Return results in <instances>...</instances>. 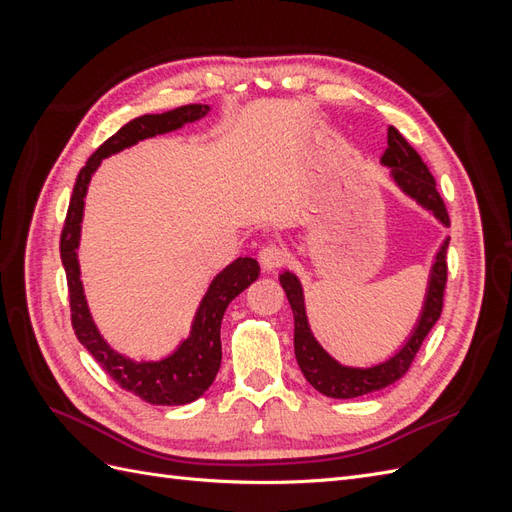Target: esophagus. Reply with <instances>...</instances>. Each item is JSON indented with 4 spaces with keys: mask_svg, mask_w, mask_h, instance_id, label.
Segmentation results:
<instances>
[{
    "mask_svg": "<svg viewBox=\"0 0 512 512\" xmlns=\"http://www.w3.org/2000/svg\"><path fill=\"white\" fill-rule=\"evenodd\" d=\"M258 258H260V265L265 267V269H277V267H282L284 262H286L288 252L284 250L282 245H277V243H267V245H262V247H260Z\"/></svg>",
    "mask_w": 512,
    "mask_h": 512,
    "instance_id": "esophagus-1",
    "label": "esophagus"
}]
</instances>
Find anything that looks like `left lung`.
<instances>
[{
  "mask_svg": "<svg viewBox=\"0 0 512 512\" xmlns=\"http://www.w3.org/2000/svg\"><path fill=\"white\" fill-rule=\"evenodd\" d=\"M380 164L389 168V179L401 194L410 198L423 211H427L440 226H451L444 200L436 190V179L431 177L427 164L418 156L416 149L393 126L389 128V147L382 153ZM448 241H451V237H444L438 252L431 258L423 305L416 316L412 331L397 346V350H393L386 359L371 365H348L337 361L318 342L312 322H309L307 316L305 290L299 275L288 269L280 273V284L286 290L294 316V356H297V363L305 380L318 393L333 399H354L367 393H376L406 374L418 348H421L427 333L433 329V324L438 322L442 314Z\"/></svg>",
  "mask_w": 512,
  "mask_h": 512,
  "instance_id": "left-lung-1",
  "label": "left lung"
}]
</instances>
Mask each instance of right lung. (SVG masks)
Listing matches in <instances>:
<instances>
[{
	"mask_svg": "<svg viewBox=\"0 0 512 512\" xmlns=\"http://www.w3.org/2000/svg\"><path fill=\"white\" fill-rule=\"evenodd\" d=\"M209 111V104H185L162 115H143L128 121L126 126L104 141L81 168L70 198L66 226L61 232L59 252L61 265H64L68 277L72 327L76 337L121 389L138 395L153 406H185L205 395L222 365L220 327L226 307L247 286L258 280L260 265L247 254L232 260L209 282L190 322L188 337H183L162 359L136 361L128 354L117 352L106 342L94 316H91L85 297L79 262L85 196L91 177L100 168L102 160L134 147L136 143H143L147 138L175 132L183 128L185 123L203 119Z\"/></svg>",
	"mask_w": 512,
	"mask_h": 512,
	"instance_id": "obj_1",
	"label": "right lung"
}]
</instances>
